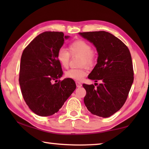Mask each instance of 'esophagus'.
<instances>
[{
	"label": "esophagus",
	"instance_id": "obj_1",
	"mask_svg": "<svg viewBox=\"0 0 149 149\" xmlns=\"http://www.w3.org/2000/svg\"><path fill=\"white\" fill-rule=\"evenodd\" d=\"M75 84H76V86H77V87H81V83L79 82V81H75Z\"/></svg>",
	"mask_w": 149,
	"mask_h": 149
}]
</instances>
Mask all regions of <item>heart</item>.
Instances as JSON below:
<instances>
[{
  "mask_svg": "<svg viewBox=\"0 0 149 149\" xmlns=\"http://www.w3.org/2000/svg\"><path fill=\"white\" fill-rule=\"evenodd\" d=\"M68 50L60 49L58 50L56 59L63 68H67L69 65L70 55L71 56H80L79 68L70 69L65 73L67 78L74 80H81L87 74V69L85 65L92 67L95 65L97 56L92 47L89 42L83 39H77L72 42L68 46ZM82 66L81 67V65Z\"/></svg>",
  "mask_w": 149,
  "mask_h": 149,
  "instance_id": "heart-1",
  "label": "heart"
}]
</instances>
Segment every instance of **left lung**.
Instances as JSON below:
<instances>
[{
  "instance_id": "8db88e82",
  "label": "left lung",
  "mask_w": 149,
  "mask_h": 149,
  "mask_svg": "<svg viewBox=\"0 0 149 149\" xmlns=\"http://www.w3.org/2000/svg\"><path fill=\"white\" fill-rule=\"evenodd\" d=\"M79 34L95 45L98 52L97 64L88 78L94 85L83 84L86 90L84 103L94 115L108 118L123 107L133 82V68L130 50L114 35L100 31Z\"/></svg>"
}]
</instances>
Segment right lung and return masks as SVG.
<instances>
[{
	"label": "right lung",
	"instance_id": "add662e5",
	"mask_svg": "<svg viewBox=\"0 0 149 149\" xmlns=\"http://www.w3.org/2000/svg\"><path fill=\"white\" fill-rule=\"evenodd\" d=\"M68 37L62 32H43L22 54L19 75L22 94L30 109L40 116L56 113L76 88L70 78L57 82L63 72L56 54ZM54 80L56 83L52 84Z\"/></svg>",
	"mask_w": 149,
	"mask_h": 149
}]
</instances>
